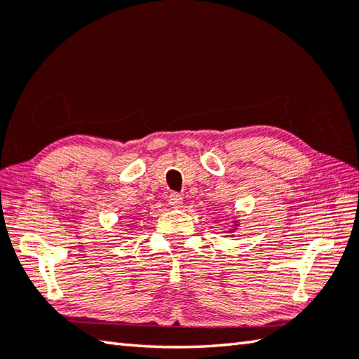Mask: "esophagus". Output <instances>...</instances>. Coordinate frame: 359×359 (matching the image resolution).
Returning <instances> with one entry per match:
<instances>
[{
    "instance_id": "34e87169",
    "label": "esophagus",
    "mask_w": 359,
    "mask_h": 359,
    "mask_svg": "<svg viewBox=\"0 0 359 359\" xmlns=\"http://www.w3.org/2000/svg\"><path fill=\"white\" fill-rule=\"evenodd\" d=\"M170 205L172 207V208H180L182 207V203H184V198H182L180 194H171L170 196Z\"/></svg>"
}]
</instances>
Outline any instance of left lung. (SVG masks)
<instances>
[{"label": "left lung", "instance_id": "left-lung-1", "mask_svg": "<svg viewBox=\"0 0 359 359\" xmlns=\"http://www.w3.org/2000/svg\"><path fill=\"white\" fill-rule=\"evenodd\" d=\"M238 227H240V221L236 219V221H233V226H231V227H230L227 231H229V233H233L235 230H238Z\"/></svg>", "mask_w": 359, "mask_h": 359}]
</instances>
